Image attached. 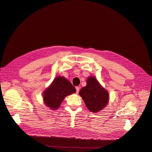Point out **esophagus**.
<instances>
[{"label":"esophagus","instance_id":"1","mask_svg":"<svg viewBox=\"0 0 152 152\" xmlns=\"http://www.w3.org/2000/svg\"><path fill=\"white\" fill-rule=\"evenodd\" d=\"M76 92L78 93L79 91V89H80V88H79L78 86H77V87H76Z\"/></svg>","mask_w":152,"mask_h":152}]
</instances>
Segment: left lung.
I'll use <instances>...</instances> for the list:
<instances>
[{"label": "left lung", "instance_id": "obj_1", "mask_svg": "<svg viewBox=\"0 0 152 152\" xmlns=\"http://www.w3.org/2000/svg\"><path fill=\"white\" fill-rule=\"evenodd\" d=\"M86 106L91 112H99L105 108L109 102V94L95 77L87 79V85L79 92Z\"/></svg>", "mask_w": 152, "mask_h": 152}]
</instances>
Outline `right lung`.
Instances as JSON below:
<instances>
[{
    "label": "right lung",
    "instance_id": "right-lung-1",
    "mask_svg": "<svg viewBox=\"0 0 152 152\" xmlns=\"http://www.w3.org/2000/svg\"><path fill=\"white\" fill-rule=\"evenodd\" d=\"M76 92L75 87L65 77L57 76L43 92L44 104L51 110H57L64 99Z\"/></svg>",
    "mask_w": 152,
    "mask_h": 152
}]
</instances>
